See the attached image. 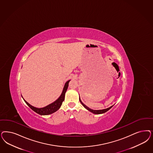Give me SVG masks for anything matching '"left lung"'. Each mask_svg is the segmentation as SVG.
Wrapping results in <instances>:
<instances>
[{"label":"left lung","mask_w":153,"mask_h":153,"mask_svg":"<svg viewBox=\"0 0 153 153\" xmlns=\"http://www.w3.org/2000/svg\"><path fill=\"white\" fill-rule=\"evenodd\" d=\"M79 101H80V102H81L82 105L84 106L85 108H86V109H87L89 111L92 112V113L95 114H100L105 113V112L108 111V110H110V108H111L113 106H110V108H105V109H102V110H92V109H91V108H89L88 107H87L86 105H85L82 102L81 100L80 99V97H79Z\"/></svg>","instance_id":"1"}]
</instances>
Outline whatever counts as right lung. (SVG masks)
I'll use <instances>...</instances> for the list:
<instances>
[{
    "label": "right lung",
    "instance_id": "right-lung-1",
    "mask_svg": "<svg viewBox=\"0 0 153 153\" xmlns=\"http://www.w3.org/2000/svg\"><path fill=\"white\" fill-rule=\"evenodd\" d=\"M70 81V80L67 81L66 82V83L65 84L63 91L62 92V94L60 95L59 98L57 99L55 101L52 102V104H49V105L45 106L44 108H35L34 106H33L32 105H31L30 104H29L27 101H25L24 99H23L25 101L26 104H27L30 108H31L33 111H34L36 113L42 115H49V114L53 113L60 108L61 105L62 104V102L64 101L65 95V93L67 91V89L68 88V85H69V83Z\"/></svg>",
    "mask_w": 153,
    "mask_h": 153
}]
</instances>
